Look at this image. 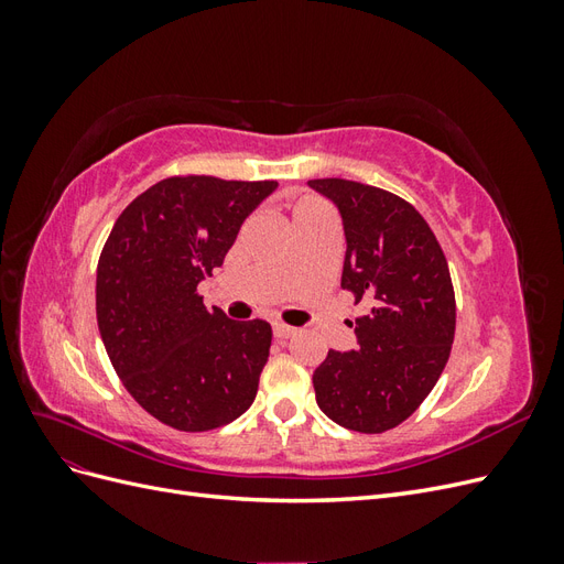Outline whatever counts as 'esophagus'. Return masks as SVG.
Instances as JSON below:
<instances>
[{
  "mask_svg": "<svg viewBox=\"0 0 564 564\" xmlns=\"http://www.w3.org/2000/svg\"><path fill=\"white\" fill-rule=\"evenodd\" d=\"M272 334H275V338H289V336L296 334V329L289 327V324L275 322V324H272Z\"/></svg>",
  "mask_w": 564,
  "mask_h": 564,
  "instance_id": "34e87169",
  "label": "esophagus"
}]
</instances>
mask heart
<instances>
[{"instance_id": "heart-1", "label": "heart", "mask_w": 564, "mask_h": 564, "mask_svg": "<svg viewBox=\"0 0 564 564\" xmlns=\"http://www.w3.org/2000/svg\"><path fill=\"white\" fill-rule=\"evenodd\" d=\"M317 202H313V199H301L299 204H296V209L294 212H303V209H311V207H315Z\"/></svg>"}]
</instances>
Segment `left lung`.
Here are the masks:
<instances>
[{
    "instance_id": "8db88e82",
    "label": "left lung",
    "mask_w": 564,
    "mask_h": 564,
    "mask_svg": "<svg viewBox=\"0 0 564 564\" xmlns=\"http://www.w3.org/2000/svg\"><path fill=\"white\" fill-rule=\"evenodd\" d=\"M308 185L344 220L340 286L369 305L355 319V350H329L315 369V400L348 431L383 433L416 412L449 360L456 329L449 265L431 226L402 197L346 178Z\"/></svg>"
}]
</instances>
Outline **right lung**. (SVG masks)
I'll return each mask as SVG.
<instances>
[{
    "mask_svg": "<svg viewBox=\"0 0 564 564\" xmlns=\"http://www.w3.org/2000/svg\"><path fill=\"white\" fill-rule=\"evenodd\" d=\"M278 181L172 176L119 214L96 270V319L131 398L176 431H214L251 406L272 329L204 308L245 218Z\"/></svg>",
    "mask_w": 564,
    "mask_h": 564,
    "instance_id": "add662e5",
    "label": "right lung"
}]
</instances>
